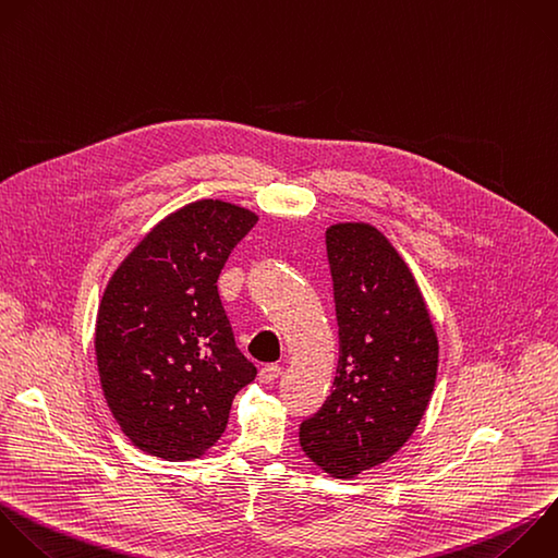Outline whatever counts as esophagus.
Segmentation results:
<instances>
[{"mask_svg":"<svg viewBox=\"0 0 558 558\" xmlns=\"http://www.w3.org/2000/svg\"><path fill=\"white\" fill-rule=\"evenodd\" d=\"M279 375H281V366H279V364H266V366L259 368L257 379H259L262 384H272Z\"/></svg>","mask_w":558,"mask_h":558,"instance_id":"obj_1","label":"esophagus"}]
</instances>
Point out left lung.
<instances>
[{"label": "left lung", "instance_id": "left-lung-1", "mask_svg": "<svg viewBox=\"0 0 558 558\" xmlns=\"http://www.w3.org/2000/svg\"><path fill=\"white\" fill-rule=\"evenodd\" d=\"M325 240L340 355L333 390L299 440L325 473L349 480L416 429L434 392L438 338L414 275L381 231L338 222Z\"/></svg>", "mask_w": 558, "mask_h": 558}]
</instances>
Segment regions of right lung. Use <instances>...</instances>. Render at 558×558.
Instances as JSON below:
<instances>
[{"mask_svg":"<svg viewBox=\"0 0 558 558\" xmlns=\"http://www.w3.org/2000/svg\"><path fill=\"white\" fill-rule=\"evenodd\" d=\"M255 222L225 201L190 203L153 227L107 283L94 340L102 392L122 432L150 456H203L257 375L216 286Z\"/></svg>","mask_w":558,"mask_h":558,"instance_id":"1","label":"right lung"}]
</instances>
